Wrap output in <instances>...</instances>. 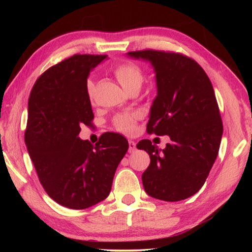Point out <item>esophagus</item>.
<instances>
[{
    "label": "esophagus",
    "instance_id": "obj_1",
    "mask_svg": "<svg viewBox=\"0 0 252 252\" xmlns=\"http://www.w3.org/2000/svg\"><path fill=\"white\" fill-rule=\"evenodd\" d=\"M135 149H136V144H135V142L130 140V141H129V153H134Z\"/></svg>",
    "mask_w": 252,
    "mask_h": 252
}]
</instances>
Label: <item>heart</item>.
I'll return each instance as SVG.
<instances>
[{
  "label": "heart",
  "instance_id": "1",
  "mask_svg": "<svg viewBox=\"0 0 252 252\" xmlns=\"http://www.w3.org/2000/svg\"><path fill=\"white\" fill-rule=\"evenodd\" d=\"M115 77L118 81L125 88L129 91L133 88H140L144 81V71L141 67H138L134 63H118L112 69ZM85 90L89 97L93 98L94 92V83L91 79H89L85 83ZM138 119V115L135 112H125V114H119L114 118V126L117 130L125 133H131L134 130L135 122Z\"/></svg>",
  "mask_w": 252,
  "mask_h": 252
}]
</instances>
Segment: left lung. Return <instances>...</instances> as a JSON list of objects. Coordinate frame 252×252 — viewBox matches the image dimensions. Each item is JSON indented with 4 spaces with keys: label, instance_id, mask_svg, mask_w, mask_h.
<instances>
[{
    "label": "left lung",
    "instance_id": "obj_1",
    "mask_svg": "<svg viewBox=\"0 0 252 252\" xmlns=\"http://www.w3.org/2000/svg\"><path fill=\"white\" fill-rule=\"evenodd\" d=\"M127 55L149 61L156 71L158 95L147 133L171 138L162 151L149 140L137 143L151 157L142 174L144 189L160 200L186 199L205 184L223 134L210 79L199 63L181 53L143 50Z\"/></svg>",
    "mask_w": 252,
    "mask_h": 252
}]
</instances>
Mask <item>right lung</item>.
Segmentation results:
<instances>
[{
  "label": "right lung",
  "mask_w": 252,
  "mask_h": 252,
  "mask_svg": "<svg viewBox=\"0 0 252 252\" xmlns=\"http://www.w3.org/2000/svg\"><path fill=\"white\" fill-rule=\"evenodd\" d=\"M107 55L74 54L37 78L28 100L25 142L37 178L53 200L81 210L109 195L115 172L129 148L126 138L106 132L93 145L78 137L93 126L85 83Z\"/></svg>",
  "instance_id": "right-lung-1"
}]
</instances>
